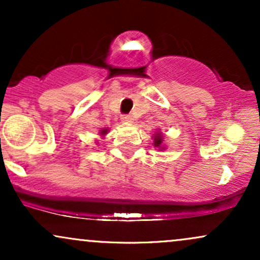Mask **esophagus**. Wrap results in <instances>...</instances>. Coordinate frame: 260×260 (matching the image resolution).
Masks as SVG:
<instances>
[{
    "mask_svg": "<svg viewBox=\"0 0 260 260\" xmlns=\"http://www.w3.org/2000/svg\"><path fill=\"white\" fill-rule=\"evenodd\" d=\"M121 120L123 122H126V123H129V122L133 121V117L131 115H122Z\"/></svg>",
    "mask_w": 260,
    "mask_h": 260,
    "instance_id": "esophagus-1",
    "label": "esophagus"
}]
</instances>
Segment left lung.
I'll return each mask as SVG.
<instances>
[{
	"label": "left lung",
	"instance_id": "left-lung-1",
	"mask_svg": "<svg viewBox=\"0 0 260 260\" xmlns=\"http://www.w3.org/2000/svg\"><path fill=\"white\" fill-rule=\"evenodd\" d=\"M162 140H164V138H162V136H161V133H157V134H155L154 136V145L155 147H160L161 144H162Z\"/></svg>",
	"mask_w": 260,
	"mask_h": 260
}]
</instances>
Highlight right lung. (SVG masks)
<instances>
[{"label":"right lung","mask_w":260,"mask_h":260,"mask_svg":"<svg viewBox=\"0 0 260 260\" xmlns=\"http://www.w3.org/2000/svg\"><path fill=\"white\" fill-rule=\"evenodd\" d=\"M100 133H101V134H106V133H107V129H103Z\"/></svg>","instance_id":"obj_1"}]
</instances>
